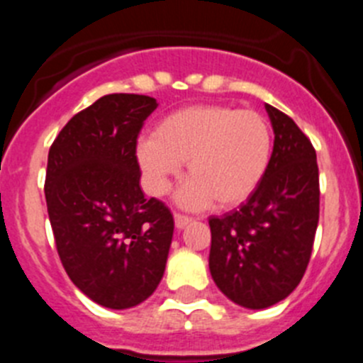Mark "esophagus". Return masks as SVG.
<instances>
[{
    "instance_id": "esophagus-1",
    "label": "esophagus",
    "mask_w": 363,
    "mask_h": 363,
    "mask_svg": "<svg viewBox=\"0 0 363 363\" xmlns=\"http://www.w3.org/2000/svg\"><path fill=\"white\" fill-rule=\"evenodd\" d=\"M174 223H176V227H178V229H184V227H187L189 223H191V218L185 216V214L176 213L174 214Z\"/></svg>"
}]
</instances>
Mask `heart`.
<instances>
[{"label":"heart","instance_id":"heart-1","mask_svg":"<svg viewBox=\"0 0 363 363\" xmlns=\"http://www.w3.org/2000/svg\"><path fill=\"white\" fill-rule=\"evenodd\" d=\"M272 129L252 108L200 104L169 112L152 138L138 143L136 160L154 196H163L187 162L189 182L179 203L221 209L243 203L256 192L271 165Z\"/></svg>","mask_w":363,"mask_h":363}]
</instances>
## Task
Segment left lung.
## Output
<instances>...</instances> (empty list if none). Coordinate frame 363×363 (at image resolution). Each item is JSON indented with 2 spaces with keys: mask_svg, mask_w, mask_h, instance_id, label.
I'll use <instances>...</instances> for the list:
<instances>
[{
  "mask_svg": "<svg viewBox=\"0 0 363 363\" xmlns=\"http://www.w3.org/2000/svg\"><path fill=\"white\" fill-rule=\"evenodd\" d=\"M274 130L264 182L240 209L211 216V277L238 306L265 309L303 278L320 216L316 150L287 114L265 105Z\"/></svg>",
  "mask_w": 363,
  "mask_h": 363,
  "instance_id": "left-lung-1",
  "label": "left lung"
}]
</instances>
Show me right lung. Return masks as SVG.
Returning <instances> with one entry per match:
<instances>
[{
  "label": "right lung",
  "instance_id": "obj_1",
  "mask_svg": "<svg viewBox=\"0 0 363 363\" xmlns=\"http://www.w3.org/2000/svg\"><path fill=\"white\" fill-rule=\"evenodd\" d=\"M158 107L142 94H107L69 120L49 150L45 198L60 259L72 284L108 309L156 291L174 220L140 187L138 134Z\"/></svg>",
  "mask_w": 363,
  "mask_h": 363
}]
</instances>
